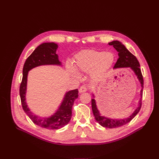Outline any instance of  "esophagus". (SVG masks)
Masks as SVG:
<instances>
[{"instance_id":"esophagus-1","label":"esophagus","mask_w":159,"mask_h":159,"mask_svg":"<svg viewBox=\"0 0 159 159\" xmlns=\"http://www.w3.org/2000/svg\"><path fill=\"white\" fill-rule=\"evenodd\" d=\"M88 90V87L87 86L85 85H82L81 86L80 89H79V92L80 93H84V92H85V91H87Z\"/></svg>"}]
</instances>
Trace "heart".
I'll return each mask as SVG.
<instances>
[{"instance_id": "1", "label": "heart", "mask_w": 159, "mask_h": 159, "mask_svg": "<svg viewBox=\"0 0 159 159\" xmlns=\"http://www.w3.org/2000/svg\"><path fill=\"white\" fill-rule=\"evenodd\" d=\"M115 60V56L111 52L84 50L75 56L74 67L68 64L67 69L70 73L77 78H80V71H90L91 76L94 80H98L107 73L111 68Z\"/></svg>"}]
</instances>
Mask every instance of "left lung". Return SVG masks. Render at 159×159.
<instances>
[{
    "instance_id": "left-lung-1",
    "label": "left lung",
    "mask_w": 159,
    "mask_h": 159,
    "mask_svg": "<svg viewBox=\"0 0 159 159\" xmlns=\"http://www.w3.org/2000/svg\"><path fill=\"white\" fill-rule=\"evenodd\" d=\"M109 46H113L114 48L118 52L119 58L114 66V69L119 68H129L131 69L134 75L137 76L139 83L141 86V90L140 91L141 98L139 101V103L137 105V108L134 109V111L129 115L128 117L123 119H113L110 117H107L103 116L100 113L98 109L96 100L95 99V95L93 94V98L91 99V107H92L93 113L95 117V119L98 123L103 127H106L109 129H114L121 127L130 122L131 120L136 116V115L139 113L141 107L142 103V95H143V78L141 74V71L140 69V64L137 60V57L130 52L127 48L123 45L121 42L118 40H113L108 43Z\"/></svg>"
}]
</instances>
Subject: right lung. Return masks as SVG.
<instances>
[{
    "label": "right lung",
    "instance_id": "1",
    "mask_svg": "<svg viewBox=\"0 0 159 159\" xmlns=\"http://www.w3.org/2000/svg\"><path fill=\"white\" fill-rule=\"evenodd\" d=\"M58 45L54 42H44L38 46L26 59L22 70V80L20 86L21 103L26 114L37 125L47 129H59L68 124L71 118L72 106L74 100L78 98V89L67 91L63 100L56 111L49 117L41 118L32 113L26 103V91L28 72L40 66H62L61 62L56 54Z\"/></svg>",
    "mask_w": 159,
    "mask_h": 159
}]
</instances>
